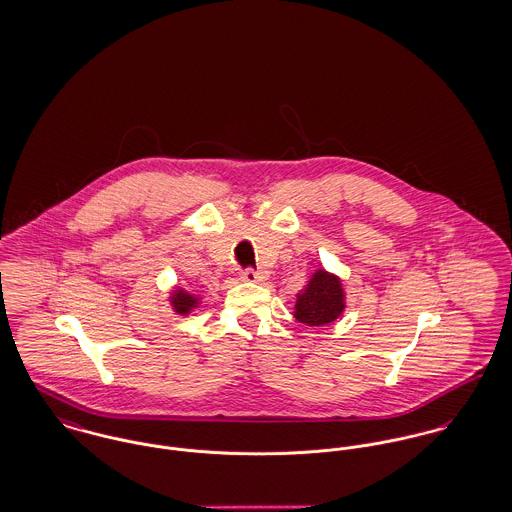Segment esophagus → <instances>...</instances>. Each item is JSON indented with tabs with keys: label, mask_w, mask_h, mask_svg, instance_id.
Masks as SVG:
<instances>
[{
	"label": "esophagus",
	"mask_w": 512,
	"mask_h": 512,
	"mask_svg": "<svg viewBox=\"0 0 512 512\" xmlns=\"http://www.w3.org/2000/svg\"><path fill=\"white\" fill-rule=\"evenodd\" d=\"M267 273L265 271H253V269H247L241 273V280L243 282H263L267 280Z\"/></svg>",
	"instance_id": "1"
}]
</instances>
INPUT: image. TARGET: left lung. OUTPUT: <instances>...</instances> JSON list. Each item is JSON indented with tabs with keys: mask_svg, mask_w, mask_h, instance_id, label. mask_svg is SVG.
Returning <instances> with one entry per match:
<instances>
[{
	"mask_svg": "<svg viewBox=\"0 0 512 512\" xmlns=\"http://www.w3.org/2000/svg\"><path fill=\"white\" fill-rule=\"evenodd\" d=\"M347 308L343 280L335 273L317 269L308 284L296 296L294 317L310 327H321L337 321Z\"/></svg>",
	"mask_w": 512,
	"mask_h": 512,
	"instance_id": "1",
	"label": "left lung"
}]
</instances>
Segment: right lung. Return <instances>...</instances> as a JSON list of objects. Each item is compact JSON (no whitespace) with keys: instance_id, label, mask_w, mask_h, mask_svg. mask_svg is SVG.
I'll return each instance as SVG.
<instances>
[{"instance_id":"right-lung-1","label":"right lung","mask_w":512,"mask_h":512,"mask_svg":"<svg viewBox=\"0 0 512 512\" xmlns=\"http://www.w3.org/2000/svg\"><path fill=\"white\" fill-rule=\"evenodd\" d=\"M169 304L175 314L189 315L202 304V298H200V294L189 292L181 286H173V290L169 292Z\"/></svg>"}]
</instances>
